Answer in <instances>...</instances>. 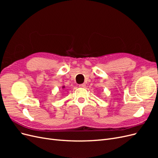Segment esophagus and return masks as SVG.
I'll use <instances>...</instances> for the list:
<instances>
[{"instance_id":"1","label":"esophagus","mask_w":158,"mask_h":158,"mask_svg":"<svg viewBox=\"0 0 158 158\" xmlns=\"http://www.w3.org/2000/svg\"><path fill=\"white\" fill-rule=\"evenodd\" d=\"M79 87L80 88H85V84H80Z\"/></svg>"}]
</instances>
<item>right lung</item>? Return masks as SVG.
Returning <instances> with one entry per match:
<instances>
[{
    "instance_id": "1",
    "label": "right lung",
    "mask_w": 158,
    "mask_h": 158,
    "mask_svg": "<svg viewBox=\"0 0 158 158\" xmlns=\"http://www.w3.org/2000/svg\"><path fill=\"white\" fill-rule=\"evenodd\" d=\"M62 88H63V89L65 88V86H64V85H63V87H62Z\"/></svg>"
}]
</instances>
